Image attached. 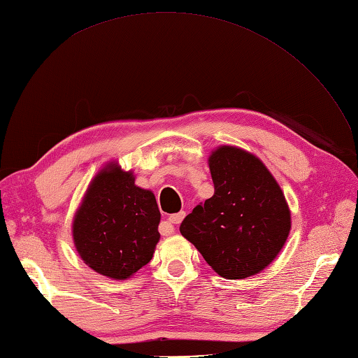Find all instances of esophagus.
Listing matches in <instances>:
<instances>
[{
	"mask_svg": "<svg viewBox=\"0 0 358 358\" xmlns=\"http://www.w3.org/2000/svg\"><path fill=\"white\" fill-rule=\"evenodd\" d=\"M186 217V212L185 210H181V212H178V214H173V215H171L169 218V223L171 224H180L181 222H183V218Z\"/></svg>",
	"mask_w": 358,
	"mask_h": 358,
	"instance_id": "1",
	"label": "esophagus"
}]
</instances>
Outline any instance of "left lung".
<instances>
[{
    "label": "left lung",
    "instance_id": "8db88e82",
    "mask_svg": "<svg viewBox=\"0 0 358 358\" xmlns=\"http://www.w3.org/2000/svg\"><path fill=\"white\" fill-rule=\"evenodd\" d=\"M215 192L195 206L180 232L220 277H252L275 260L291 232V210L260 158L218 146L208 159Z\"/></svg>",
    "mask_w": 358,
    "mask_h": 358
}]
</instances>
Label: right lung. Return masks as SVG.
I'll return each instance as SVG.
<instances>
[{
	"mask_svg": "<svg viewBox=\"0 0 358 358\" xmlns=\"http://www.w3.org/2000/svg\"><path fill=\"white\" fill-rule=\"evenodd\" d=\"M162 214L155 195L135 185L132 171L106 163L87 186L72 222L81 260L112 280H127L152 260Z\"/></svg>",
	"mask_w": 358,
	"mask_h": 358,
	"instance_id": "right-lung-1",
	"label": "right lung"
}]
</instances>
